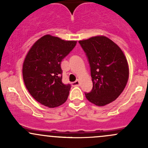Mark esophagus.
Returning a JSON list of instances; mask_svg holds the SVG:
<instances>
[{
	"label": "esophagus",
	"instance_id": "obj_1",
	"mask_svg": "<svg viewBox=\"0 0 148 148\" xmlns=\"http://www.w3.org/2000/svg\"><path fill=\"white\" fill-rule=\"evenodd\" d=\"M80 80H76L75 81V82H73L72 83V85L73 86H79V85H80Z\"/></svg>",
	"mask_w": 148,
	"mask_h": 148
}]
</instances>
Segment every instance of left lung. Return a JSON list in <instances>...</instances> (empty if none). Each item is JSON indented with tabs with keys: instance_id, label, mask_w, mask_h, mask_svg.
I'll return each instance as SVG.
<instances>
[{
	"instance_id": "1",
	"label": "left lung",
	"mask_w": 148,
	"mask_h": 148,
	"mask_svg": "<svg viewBox=\"0 0 148 148\" xmlns=\"http://www.w3.org/2000/svg\"><path fill=\"white\" fill-rule=\"evenodd\" d=\"M79 43L88 58L93 82L92 90L85 97L96 106H105L116 99L126 85L129 77L126 57L105 36H92Z\"/></svg>"
}]
</instances>
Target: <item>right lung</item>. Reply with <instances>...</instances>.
<instances>
[{
  "instance_id": "obj_1",
  "label": "right lung",
  "mask_w": 148,
  "mask_h": 148,
  "mask_svg": "<svg viewBox=\"0 0 148 148\" xmlns=\"http://www.w3.org/2000/svg\"><path fill=\"white\" fill-rule=\"evenodd\" d=\"M76 43L46 34L27 53L23 64L24 82L32 97L42 105L54 108L67 100L71 85L62 82L61 63Z\"/></svg>"
}]
</instances>
